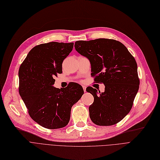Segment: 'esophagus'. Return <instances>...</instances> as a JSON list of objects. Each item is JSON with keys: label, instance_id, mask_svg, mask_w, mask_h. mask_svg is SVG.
Here are the masks:
<instances>
[{"label": "esophagus", "instance_id": "obj_1", "mask_svg": "<svg viewBox=\"0 0 160 160\" xmlns=\"http://www.w3.org/2000/svg\"><path fill=\"white\" fill-rule=\"evenodd\" d=\"M82 89H83L84 92H86V86L85 85H82Z\"/></svg>", "mask_w": 160, "mask_h": 160}]
</instances>
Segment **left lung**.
<instances>
[{"label": "left lung", "instance_id": "8db88e82", "mask_svg": "<svg viewBox=\"0 0 160 160\" xmlns=\"http://www.w3.org/2000/svg\"><path fill=\"white\" fill-rule=\"evenodd\" d=\"M75 48L89 60L95 81L105 86L102 92L91 87L86 89L94 97L89 108L92 122L98 126L119 122L130 111L139 89L135 59L122 43L111 39L77 41Z\"/></svg>", "mask_w": 160, "mask_h": 160}]
</instances>
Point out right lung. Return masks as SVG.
Listing matches in <instances>:
<instances>
[{
	"label": "right lung",
	"mask_w": 160,
	"mask_h": 160,
	"mask_svg": "<svg viewBox=\"0 0 160 160\" xmlns=\"http://www.w3.org/2000/svg\"><path fill=\"white\" fill-rule=\"evenodd\" d=\"M73 48V42L42 43L31 49L20 67V95L30 117L46 128L67 126L71 107L84 93L76 82L60 89L53 87L54 78L62 73V63Z\"/></svg>",
	"instance_id": "right-lung-1"
}]
</instances>
